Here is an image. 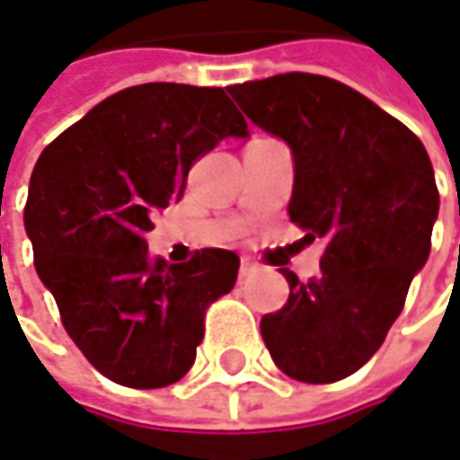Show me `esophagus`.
<instances>
[{"label": "esophagus", "instance_id": "esophagus-1", "mask_svg": "<svg viewBox=\"0 0 460 460\" xmlns=\"http://www.w3.org/2000/svg\"><path fill=\"white\" fill-rule=\"evenodd\" d=\"M252 273H255V263H250V261H242L239 263V279H247Z\"/></svg>", "mask_w": 460, "mask_h": 460}]
</instances>
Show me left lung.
Here are the masks:
<instances>
[{"label":"left lung","mask_w":460,"mask_h":460,"mask_svg":"<svg viewBox=\"0 0 460 460\" xmlns=\"http://www.w3.org/2000/svg\"><path fill=\"white\" fill-rule=\"evenodd\" d=\"M244 115L292 146L287 213L305 239H326L321 273L284 269L289 300L261 318L273 363L292 379L332 385L376 353L432 247L439 191L419 137L350 86L281 73L229 86Z\"/></svg>","instance_id":"left-lung-1"}]
</instances>
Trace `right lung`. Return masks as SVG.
Here are the masks:
<instances>
[{
    "label": "right lung",
    "instance_id": "obj_1",
    "mask_svg": "<svg viewBox=\"0 0 460 460\" xmlns=\"http://www.w3.org/2000/svg\"><path fill=\"white\" fill-rule=\"evenodd\" d=\"M247 123L224 89L142 84L92 107L31 173L25 231L33 266L86 360L134 390L179 382L205 311L231 292L239 258L205 247L187 263L152 258V216L179 199L189 168Z\"/></svg>",
    "mask_w": 460,
    "mask_h": 460
}]
</instances>
